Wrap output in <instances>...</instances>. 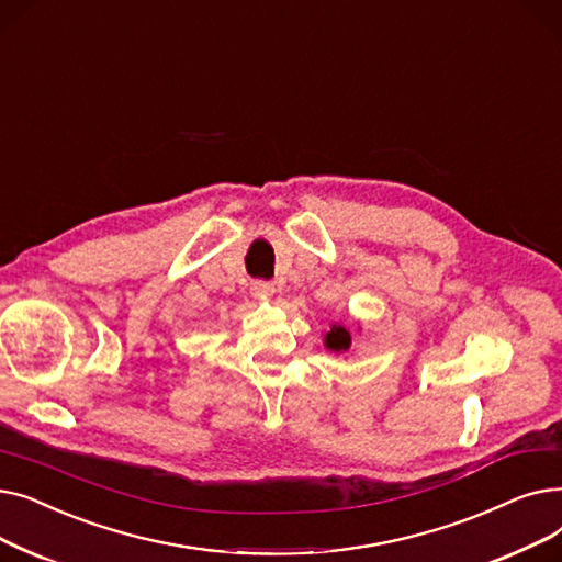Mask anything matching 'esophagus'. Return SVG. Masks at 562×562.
Returning a JSON list of instances; mask_svg holds the SVG:
<instances>
[{
  "label": "esophagus",
  "instance_id": "1",
  "mask_svg": "<svg viewBox=\"0 0 562 562\" xmlns=\"http://www.w3.org/2000/svg\"><path fill=\"white\" fill-rule=\"evenodd\" d=\"M251 295H256V297H272L274 295V283L272 281H262V279L254 281L251 283Z\"/></svg>",
  "mask_w": 562,
  "mask_h": 562
}]
</instances>
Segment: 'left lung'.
Listing matches in <instances>:
<instances>
[{
    "label": "left lung",
    "mask_w": 562,
    "mask_h": 562,
    "mask_svg": "<svg viewBox=\"0 0 562 562\" xmlns=\"http://www.w3.org/2000/svg\"><path fill=\"white\" fill-rule=\"evenodd\" d=\"M350 342H352L350 331H347L345 327H338V325H334L331 331L325 336V345L334 352H347L350 350Z\"/></svg>",
    "instance_id": "obj_1"
}]
</instances>
